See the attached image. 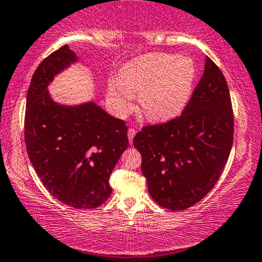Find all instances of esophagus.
<instances>
[{
    "instance_id": "1",
    "label": "esophagus",
    "mask_w": 262,
    "mask_h": 262,
    "mask_svg": "<svg viewBox=\"0 0 262 262\" xmlns=\"http://www.w3.org/2000/svg\"><path fill=\"white\" fill-rule=\"evenodd\" d=\"M135 136H136V130H135V128H132V127L128 128V131H127V137H128V141H130L131 144H132V142H134Z\"/></svg>"
}]
</instances>
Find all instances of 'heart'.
Segmentation results:
<instances>
[{
  "mask_svg": "<svg viewBox=\"0 0 262 262\" xmlns=\"http://www.w3.org/2000/svg\"><path fill=\"white\" fill-rule=\"evenodd\" d=\"M108 83V98L118 114L131 110L139 93L142 112L150 120L164 121L180 114L192 95L195 67L192 59L167 53L139 57L121 68Z\"/></svg>",
  "mask_w": 262,
  "mask_h": 262,
  "instance_id": "obj_1",
  "label": "heart"
}]
</instances>
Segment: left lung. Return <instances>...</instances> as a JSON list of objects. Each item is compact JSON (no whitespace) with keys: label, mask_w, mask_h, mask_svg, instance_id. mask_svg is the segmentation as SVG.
<instances>
[{"label":"left lung","mask_w":262,"mask_h":262,"mask_svg":"<svg viewBox=\"0 0 262 262\" xmlns=\"http://www.w3.org/2000/svg\"><path fill=\"white\" fill-rule=\"evenodd\" d=\"M234 141V114L224 75L206 57L204 75L179 117L135 136L152 199L171 211L200 202L216 185Z\"/></svg>","instance_id":"1"}]
</instances>
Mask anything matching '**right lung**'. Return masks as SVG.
Segmentation results:
<instances>
[{
    "mask_svg": "<svg viewBox=\"0 0 262 262\" xmlns=\"http://www.w3.org/2000/svg\"><path fill=\"white\" fill-rule=\"evenodd\" d=\"M68 45L39 64L27 92L25 143L28 157L46 189L67 205L88 210L108 199L110 175L128 145L125 121L94 102L60 106L48 85L76 62Z\"/></svg>",
    "mask_w": 262,
    "mask_h": 262,
    "instance_id": "right-lung-1",
    "label": "right lung"
}]
</instances>
